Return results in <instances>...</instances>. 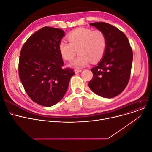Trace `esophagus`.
Wrapping results in <instances>:
<instances>
[{"label":"esophagus","mask_w":152,"mask_h":152,"mask_svg":"<svg viewBox=\"0 0 152 152\" xmlns=\"http://www.w3.org/2000/svg\"><path fill=\"white\" fill-rule=\"evenodd\" d=\"M81 71H82L81 69H75L74 72H75V74H77V73H79V72H81Z\"/></svg>","instance_id":"1"}]
</instances>
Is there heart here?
<instances>
[{"instance_id":"obj_1","label":"heart","mask_w":152,"mask_h":152,"mask_svg":"<svg viewBox=\"0 0 152 152\" xmlns=\"http://www.w3.org/2000/svg\"><path fill=\"white\" fill-rule=\"evenodd\" d=\"M69 42L62 40L59 44L60 54L65 60L74 59L78 50L80 55L70 62V66L76 69L84 67L90 63L101 59L106 47L107 38L100 30L80 28L67 35Z\"/></svg>"}]
</instances>
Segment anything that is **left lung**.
<instances>
[{
	"label": "left lung",
	"mask_w": 152,
	"mask_h": 152,
	"mask_svg": "<svg viewBox=\"0 0 152 152\" xmlns=\"http://www.w3.org/2000/svg\"><path fill=\"white\" fill-rule=\"evenodd\" d=\"M90 25L104 33L107 47L102 59L91 69L93 77L88 86L98 96L112 98L120 94L128 83L132 51L126 35L116 27L104 22Z\"/></svg>",
	"instance_id": "obj_1"
}]
</instances>
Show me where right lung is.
<instances>
[{
	"label": "right lung",
	"instance_id": "obj_1",
	"mask_svg": "<svg viewBox=\"0 0 152 152\" xmlns=\"http://www.w3.org/2000/svg\"><path fill=\"white\" fill-rule=\"evenodd\" d=\"M65 32L45 26L24 43L20 52L19 77L31 99L39 105L51 107L64 97L75 72L65 68L59 44Z\"/></svg>",
	"mask_w": 152,
	"mask_h": 152
}]
</instances>
